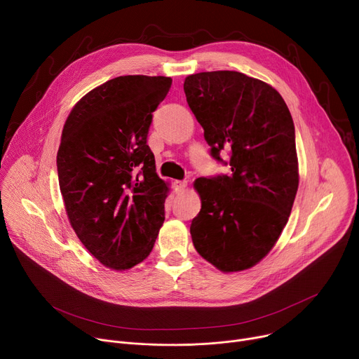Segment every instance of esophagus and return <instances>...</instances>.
Here are the masks:
<instances>
[{"mask_svg": "<svg viewBox=\"0 0 359 359\" xmlns=\"http://www.w3.org/2000/svg\"><path fill=\"white\" fill-rule=\"evenodd\" d=\"M175 187H176V191L179 194H182V192H184V189L187 187V182L186 180H176L175 182Z\"/></svg>", "mask_w": 359, "mask_h": 359, "instance_id": "34e87169", "label": "esophagus"}]
</instances>
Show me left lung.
<instances>
[{
  "instance_id": "obj_1",
  "label": "left lung",
  "mask_w": 359,
  "mask_h": 359,
  "mask_svg": "<svg viewBox=\"0 0 359 359\" xmlns=\"http://www.w3.org/2000/svg\"><path fill=\"white\" fill-rule=\"evenodd\" d=\"M183 88L211 156L222 161L229 151L231 168L194 183L202 202L194 246L222 272L249 269L275 246L297 195L291 113L273 87L237 71L194 74Z\"/></svg>"
}]
</instances>
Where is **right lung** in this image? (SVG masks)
Here are the masks:
<instances>
[{
	"label": "right lung",
	"mask_w": 359,
	"mask_h": 359,
	"mask_svg": "<svg viewBox=\"0 0 359 359\" xmlns=\"http://www.w3.org/2000/svg\"><path fill=\"white\" fill-rule=\"evenodd\" d=\"M170 77L123 75L87 93L62 129L56 156L71 227L102 265L125 271L154 248L168 184L147 145Z\"/></svg>",
	"instance_id": "right-lung-1"
}]
</instances>
